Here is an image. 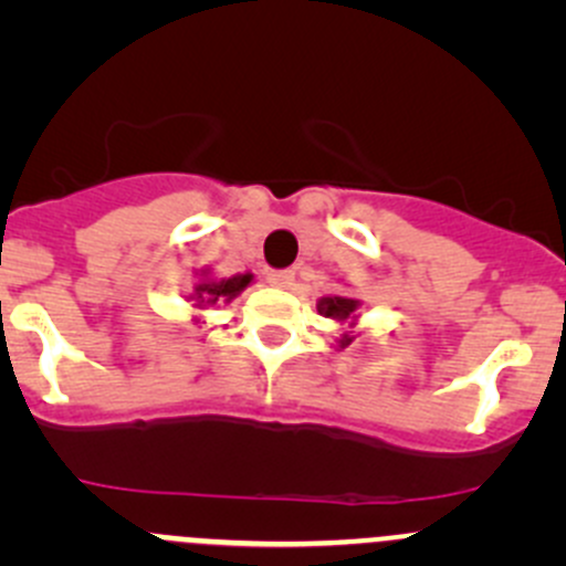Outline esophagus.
<instances>
[{
    "mask_svg": "<svg viewBox=\"0 0 566 566\" xmlns=\"http://www.w3.org/2000/svg\"><path fill=\"white\" fill-rule=\"evenodd\" d=\"M268 282H271L273 287L290 290L295 284V271H271L268 273Z\"/></svg>",
    "mask_w": 566,
    "mask_h": 566,
    "instance_id": "34e87169",
    "label": "esophagus"
}]
</instances>
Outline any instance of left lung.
Returning <instances> with one entry per match:
<instances>
[{"label": "left lung", "mask_w": 566, "mask_h": 566, "mask_svg": "<svg viewBox=\"0 0 566 566\" xmlns=\"http://www.w3.org/2000/svg\"><path fill=\"white\" fill-rule=\"evenodd\" d=\"M317 310H319V315H325V317L350 319L353 312L358 310V301H353V298H339V295H334V298H319ZM350 342H353V336L345 334V336H342V339H339V347H347V345H350Z\"/></svg>", "instance_id": "8db88e82"}]
</instances>
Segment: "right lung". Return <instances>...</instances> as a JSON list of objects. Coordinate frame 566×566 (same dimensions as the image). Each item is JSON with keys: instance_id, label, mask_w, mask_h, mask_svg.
<instances>
[{"instance_id": "obj_1", "label": "right lung", "mask_w": 566, "mask_h": 566, "mask_svg": "<svg viewBox=\"0 0 566 566\" xmlns=\"http://www.w3.org/2000/svg\"><path fill=\"white\" fill-rule=\"evenodd\" d=\"M251 282V273H241V276L221 279V282H202L197 284V304H224L232 301L243 287Z\"/></svg>"}]
</instances>
